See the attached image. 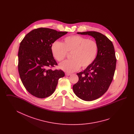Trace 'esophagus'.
I'll return each instance as SVG.
<instances>
[{"instance_id": "esophagus-1", "label": "esophagus", "mask_w": 134, "mask_h": 134, "mask_svg": "<svg viewBox=\"0 0 134 134\" xmlns=\"http://www.w3.org/2000/svg\"><path fill=\"white\" fill-rule=\"evenodd\" d=\"M65 75H66V76H70V75H71V74L68 73H65Z\"/></svg>"}]
</instances>
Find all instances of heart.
I'll list each match as a JSON object with an SVG mask.
<instances>
[{
  "mask_svg": "<svg viewBox=\"0 0 134 134\" xmlns=\"http://www.w3.org/2000/svg\"><path fill=\"white\" fill-rule=\"evenodd\" d=\"M98 48L96 41L77 35L67 37L62 43L55 41L51 46L52 55L59 62L64 60L67 53H71L72 59L59 65L61 70L67 73L75 72L80 67L82 69L89 67L96 59Z\"/></svg>",
  "mask_w": 134,
  "mask_h": 134,
  "instance_id": "heart-1",
  "label": "heart"
}]
</instances>
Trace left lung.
I'll return each instance as SVG.
<instances>
[{
	"label": "left lung",
	"instance_id": "8db88e82",
	"mask_svg": "<svg viewBox=\"0 0 134 134\" xmlns=\"http://www.w3.org/2000/svg\"><path fill=\"white\" fill-rule=\"evenodd\" d=\"M77 34L92 36L98 47L95 60L83 72L77 73L79 80L73 86L77 97L85 101H92L103 95L113 81L116 62L115 49L111 41L100 32Z\"/></svg>",
	"mask_w": 134,
	"mask_h": 134
}]
</instances>
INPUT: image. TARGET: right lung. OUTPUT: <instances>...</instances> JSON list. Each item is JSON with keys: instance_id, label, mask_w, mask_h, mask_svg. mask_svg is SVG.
I'll list each match as a JSON object with an SVG mask.
<instances>
[{"instance_id": "right-lung-1", "label": "right lung", "mask_w": 134, "mask_h": 134, "mask_svg": "<svg viewBox=\"0 0 134 134\" xmlns=\"http://www.w3.org/2000/svg\"><path fill=\"white\" fill-rule=\"evenodd\" d=\"M67 32L38 28L26 34L20 43L19 76L26 89L32 96L40 98L51 96L59 79L65 76L62 70L48 68L57 65L51 52L52 44Z\"/></svg>"}]
</instances>
